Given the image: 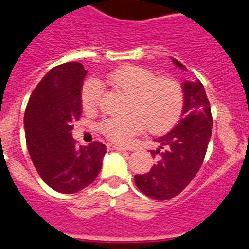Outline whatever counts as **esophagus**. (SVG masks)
Segmentation results:
<instances>
[{"label":"esophagus","instance_id":"1","mask_svg":"<svg viewBox=\"0 0 249 249\" xmlns=\"http://www.w3.org/2000/svg\"><path fill=\"white\" fill-rule=\"evenodd\" d=\"M107 148H108V150H110V151H113V150H115V151H125V148L120 147V146H117V145H111V143H108V145H107Z\"/></svg>","mask_w":249,"mask_h":249}]
</instances>
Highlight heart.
<instances>
[{
  "instance_id": "1",
  "label": "heart",
  "mask_w": 249,
  "mask_h": 249,
  "mask_svg": "<svg viewBox=\"0 0 249 249\" xmlns=\"http://www.w3.org/2000/svg\"><path fill=\"white\" fill-rule=\"evenodd\" d=\"M108 81L130 94L126 117L107 118L98 129L109 141L125 145L132 136L146 129L155 134L171 130L179 122L184 109V90L171 78H159L151 70L141 66H125L109 75ZM98 81L89 80L81 92L82 107L88 111L96 110L102 98Z\"/></svg>"
}]
</instances>
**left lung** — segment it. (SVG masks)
I'll return each instance as SVG.
<instances>
[{"mask_svg":"<svg viewBox=\"0 0 249 249\" xmlns=\"http://www.w3.org/2000/svg\"><path fill=\"white\" fill-rule=\"evenodd\" d=\"M178 67L184 65L173 59ZM184 109L178 123L168 134L156 139L160 155L156 164L145 174H136L135 184L148 198L168 200L177 196L195 177L204 162L213 129L210 102L200 81L183 83Z\"/></svg>","mask_w":249,"mask_h":249,"instance_id":"left-lung-1","label":"left lung"}]
</instances>
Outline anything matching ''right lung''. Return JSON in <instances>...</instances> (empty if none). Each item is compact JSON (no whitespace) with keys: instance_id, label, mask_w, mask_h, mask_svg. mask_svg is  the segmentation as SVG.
Listing matches in <instances>:
<instances>
[{"instance_id":"add662e5","label":"right lung","mask_w":249,"mask_h":249,"mask_svg":"<svg viewBox=\"0 0 249 249\" xmlns=\"http://www.w3.org/2000/svg\"><path fill=\"white\" fill-rule=\"evenodd\" d=\"M86 75L80 62L51 69L32 92L24 113L25 141L34 167L49 187L64 194L80 192L96 179L107 152L98 141L78 147L72 139V123L82 114Z\"/></svg>"}]
</instances>
